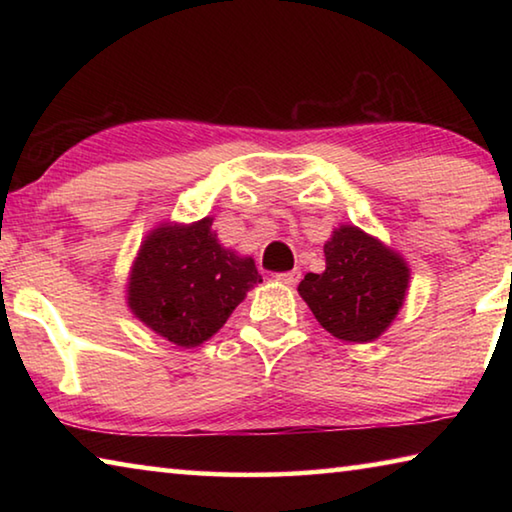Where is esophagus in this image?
<instances>
[{"label":"esophagus","instance_id":"34e87169","mask_svg":"<svg viewBox=\"0 0 512 512\" xmlns=\"http://www.w3.org/2000/svg\"><path fill=\"white\" fill-rule=\"evenodd\" d=\"M275 280H277V282H282V284H287V287H293V284H296V282L300 280V271L277 273V275H275Z\"/></svg>","mask_w":512,"mask_h":512}]
</instances>
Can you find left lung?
<instances>
[{
  "label": "left lung",
  "instance_id": "8db88e82",
  "mask_svg": "<svg viewBox=\"0 0 512 512\" xmlns=\"http://www.w3.org/2000/svg\"><path fill=\"white\" fill-rule=\"evenodd\" d=\"M325 271L307 273L300 298L329 334L370 343L386 332L411 282L406 259L357 225H339L325 241Z\"/></svg>",
  "mask_w": 512,
  "mask_h": 512
}]
</instances>
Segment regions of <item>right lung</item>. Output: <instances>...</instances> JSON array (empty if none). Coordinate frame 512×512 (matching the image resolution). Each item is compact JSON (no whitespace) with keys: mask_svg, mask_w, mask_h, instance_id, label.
I'll return each instance as SVG.
<instances>
[{"mask_svg":"<svg viewBox=\"0 0 512 512\" xmlns=\"http://www.w3.org/2000/svg\"><path fill=\"white\" fill-rule=\"evenodd\" d=\"M212 223V216H205L194 223L155 225L128 273V309L178 348L212 339L262 282L255 259L221 246Z\"/></svg>","mask_w":512,"mask_h":512,"instance_id":"1","label":"right lung"}]
</instances>
